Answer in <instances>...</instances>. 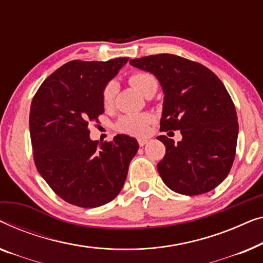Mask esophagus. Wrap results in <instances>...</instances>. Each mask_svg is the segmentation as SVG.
<instances>
[{
  "instance_id": "1",
  "label": "esophagus",
  "mask_w": 263,
  "mask_h": 263,
  "mask_svg": "<svg viewBox=\"0 0 263 263\" xmlns=\"http://www.w3.org/2000/svg\"><path fill=\"white\" fill-rule=\"evenodd\" d=\"M146 143H147V139H144V138H139V139H138L139 146H144Z\"/></svg>"
}]
</instances>
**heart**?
<instances>
[{
    "instance_id": "obj_1",
    "label": "heart",
    "mask_w": 263,
    "mask_h": 263,
    "mask_svg": "<svg viewBox=\"0 0 263 263\" xmlns=\"http://www.w3.org/2000/svg\"><path fill=\"white\" fill-rule=\"evenodd\" d=\"M128 82L143 95L155 93L157 89L156 79H155L154 75L146 71H133L128 76ZM117 93L118 83L116 81H108L103 86L101 90V100L106 108L113 106L114 101H116ZM153 116L147 113L125 114V116L120 117L119 120L117 121L116 128L118 131L126 133V135L140 137L147 132L149 125L153 123Z\"/></svg>"
}]
</instances>
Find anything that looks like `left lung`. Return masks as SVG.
<instances>
[{"mask_svg":"<svg viewBox=\"0 0 263 263\" xmlns=\"http://www.w3.org/2000/svg\"><path fill=\"white\" fill-rule=\"evenodd\" d=\"M136 68L154 73L164 91L161 131L180 130L175 144L167 136L157 170L170 190L184 195L216 188L234 163L238 123L235 105L223 82L200 63L169 53L131 59Z\"/></svg>","mask_w":263,"mask_h":263,"instance_id":"left-lung-1","label":"left lung"}]
</instances>
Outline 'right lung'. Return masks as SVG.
<instances>
[{
  "label": "right lung",
  "instance_id": "1",
  "mask_svg": "<svg viewBox=\"0 0 263 263\" xmlns=\"http://www.w3.org/2000/svg\"><path fill=\"white\" fill-rule=\"evenodd\" d=\"M128 58L71 61L47 77L31 103L29 133L40 175L69 204L93 209L123 188L138 143L126 135L112 142L89 138L88 125L105 112L101 90Z\"/></svg>",
  "mask_w": 263,
  "mask_h": 263
}]
</instances>
